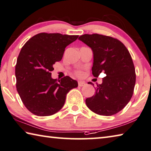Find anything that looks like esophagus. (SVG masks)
Masks as SVG:
<instances>
[{
  "label": "esophagus",
  "mask_w": 151,
  "mask_h": 151,
  "mask_svg": "<svg viewBox=\"0 0 151 151\" xmlns=\"http://www.w3.org/2000/svg\"><path fill=\"white\" fill-rule=\"evenodd\" d=\"M78 86H79V87H83V86L85 85V83L84 82H82V81H78Z\"/></svg>",
  "instance_id": "esophagus-1"
}]
</instances>
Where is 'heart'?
<instances>
[{
	"label": "heart",
	"instance_id": "heart-1",
	"mask_svg": "<svg viewBox=\"0 0 151 151\" xmlns=\"http://www.w3.org/2000/svg\"><path fill=\"white\" fill-rule=\"evenodd\" d=\"M75 74H76V76H81V75H83V73H82V72H81V70H76V71L75 72Z\"/></svg>",
	"mask_w": 151,
	"mask_h": 151
}]
</instances>
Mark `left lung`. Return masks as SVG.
I'll return each mask as SVG.
<instances>
[{"label": "left lung", "instance_id": "obj_1", "mask_svg": "<svg viewBox=\"0 0 151 151\" xmlns=\"http://www.w3.org/2000/svg\"><path fill=\"white\" fill-rule=\"evenodd\" d=\"M92 49V74L98 77L104 72L101 85L85 103L92 111L101 116H112L124 108L130 101L136 83L135 68L130 52L116 38L97 33L78 37ZM89 84L93 85L89 82Z\"/></svg>", "mask_w": 151, "mask_h": 151}]
</instances>
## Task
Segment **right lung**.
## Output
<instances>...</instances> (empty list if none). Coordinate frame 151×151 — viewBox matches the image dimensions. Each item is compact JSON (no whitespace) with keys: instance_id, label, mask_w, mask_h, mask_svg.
Masks as SVG:
<instances>
[{"instance_id":"right-lung-1","label":"right lung","mask_w":151,"mask_h":151,"mask_svg":"<svg viewBox=\"0 0 151 151\" xmlns=\"http://www.w3.org/2000/svg\"><path fill=\"white\" fill-rule=\"evenodd\" d=\"M78 35L40 33L24 44L15 66L16 87L24 106L38 116H52L62 109L66 94L78 87L70 76L53 79L50 72L60 61L66 47Z\"/></svg>"}]
</instances>
